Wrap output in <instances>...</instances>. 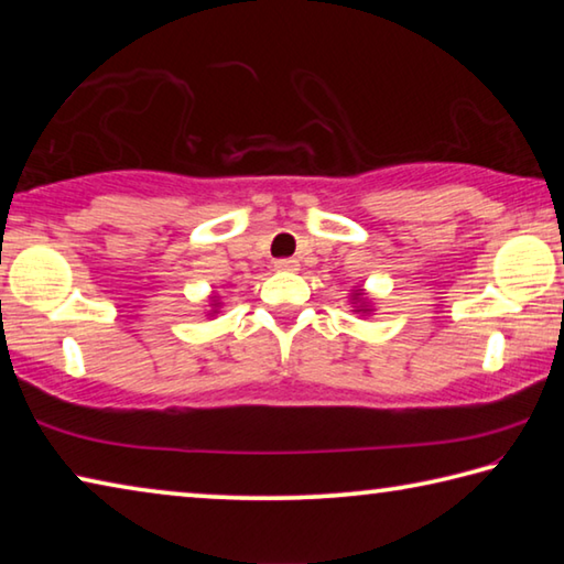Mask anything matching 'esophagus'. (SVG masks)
Returning <instances> with one entry per match:
<instances>
[{"mask_svg":"<svg viewBox=\"0 0 564 564\" xmlns=\"http://www.w3.org/2000/svg\"><path fill=\"white\" fill-rule=\"evenodd\" d=\"M274 267H276V270H280V272H294L300 264H297V259H276Z\"/></svg>","mask_w":564,"mask_h":564,"instance_id":"esophagus-1","label":"esophagus"}]
</instances>
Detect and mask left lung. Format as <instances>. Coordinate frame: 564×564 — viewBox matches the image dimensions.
Returning <instances> with one entry per match:
<instances>
[{"label":"left lung","mask_w":564,"mask_h":564,"mask_svg":"<svg viewBox=\"0 0 564 564\" xmlns=\"http://www.w3.org/2000/svg\"><path fill=\"white\" fill-rule=\"evenodd\" d=\"M350 307H352L355 315H362V317L372 315V310H376V305H372V300L368 297V292L362 290V288L350 292Z\"/></svg>","instance_id":"obj_1"}]
</instances>
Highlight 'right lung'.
Listing matches in <instances>:
<instances>
[{
  "instance_id": "add662e5",
  "label": "right lung",
  "mask_w": 564,
  "mask_h": 564,
  "mask_svg": "<svg viewBox=\"0 0 564 564\" xmlns=\"http://www.w3.org/2000/svg\"><path fill=\"white\" fill-rule=\"evenodd\" d=\"M219 310H221V300L216 297V294H209V312H206V315L214 317Z\"/></svg>"
}]
</instances>
